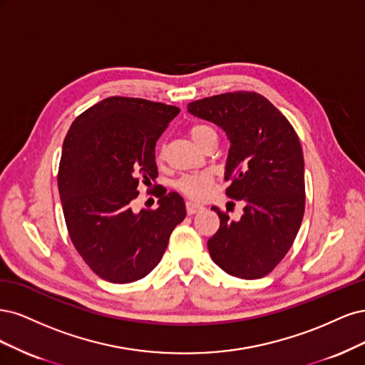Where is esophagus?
Listing matches in <instances>:
<instances>
[{
	"instance_id": "34e87169",
	"label": "esophagus",
	"mask_w": 365,
	"mask_h": 365,
	"mask_svg": "<svg viewBox=\"0 0 365 365\" xmlns=\"http://www.w3.org/2000/svg\"><path fill=\"white\" fill-rule=\"evenodd\" d=\"M203 209H205L203 205H200V203H194V202H187L186 203V212L190 214V215H194V214L200 212V210H203Z\"/></svg>"
}]
</instances>
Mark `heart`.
Wrapping results in <instances>:
<instances>
[{
    "label": "heart",
    "mask_w": 365,
    "mask_h": 365,
    "mask_svg": "<svg viewBox=\"0 0 365 365\" xmlns=\"http://www.w3.org/2000/svg\"><path fill=\"white\" fill-rule=\"evenodd\" d=\"M214 133H215L214 128L205 124H197L191 127L190 130V136L192 138V140L197 145H200V143H202L206 136L214 135ZM210 183H212V175H210V173L207 171H202V173L183 175V178H180L178 182H175V187H178V190L186 197L194 198V200H202L209 194Z\"/></svg>",
    "instance_id": "obj_1"
}]
</instances>
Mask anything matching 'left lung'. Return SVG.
Segmentation results:
<instances>
[{
  "label": "left lung",
  "instance_id": "8db88e82",
  "mask_svg": "<svg viewBox=\"0 0 365 365\" xmlns=\"http://www.w3.org/2000/svg\"><path fill=\"white\" fill-rule=\"evenodd\" d=\"M187 112L226 133L230 143L226 194L244 203L237 221L212 207L220 229L207 241L210 257L230 276L264 277L284 259L303 220L304 162L299 136L256 92L197 100L187 104Z\"/></svg>",
  "mask_w": 365,
  "mask_h": 365
}]
</instances>
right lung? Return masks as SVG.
Here are the masks:
<instances>
[{
	"instance_id": "1",
	"label": "right lung",
	"mask_w": 365,
	"mask_h": 365,
	"mask_svg": "<svg viewBox=\"0 0 365 365\" xmlns=\"http://www.w3.org/2000/svg\"><path fill=\"white\" fill-rule=\"evenodd\" d=\"M179 112L109 97L77 116L63 140L57 186L69 237L92 272L112 284L145 277L186 217L178 192H160L155 210L132 207L139 182L158 178L156 140Z\"/></svg>"
}]
</instances>
